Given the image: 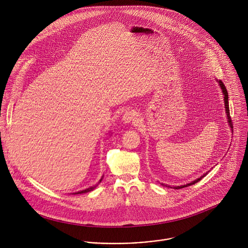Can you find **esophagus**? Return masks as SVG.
Returning <instances> with one entry per match:
<instances>
[{
	"mask_svg": "<svg viewBox=\"0 0 248 248\" xmlns=\"http://www.w3.org/2000/svg\"><path fill=\"white\" fill-rule=\"evenodd\" d=\"M136 120V115L132 111H127L123 116L124 124H130L131 122Z\"/></svg>",
	"mask_w": 248,
	"mask_h": 248,
	"instance_id": "34e87169",
	"label": "esophagus"
}]
</instances>
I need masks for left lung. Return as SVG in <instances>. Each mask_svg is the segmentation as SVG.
I'll use <instances>...</instances> for the list:
<instances>
[{
	"instance_id": "8db88e82",
	"label": "left lung",
	"mask_w": 248,
	"mask_h": 248,
	"mask_svg": "<svg viewBox=\"0 0 248 248\" xmlns=\"http://www.w3.org/2000/svg\"><path fill=\"white\" fill-rule=\"evenodd\" d=\"M217 82L219 83V85H220V89H221V92H222V95H223V101H224V108H225V113H226V117H227V123H228V124H229V126H230V128H231V130H232V128H233V124H232V122H231V118H230V114H229V105H228V93H227V90H226V87H225V85L223 84V83L220 81V80H217ZM232 132H233V130H232ZM208 172H205L204 174H202L200 178H197L196 180H194L192 181L191 183H189V184H186V185H184V186H173V188H175V189H181V188H184V187H186V186H192L194 184H196V183H198L199 181H201L206 174H207ZM164 186V185H163ZM165 186H168V187H171V186H166L165 185ZM172 188V187H171Z\"/></svg>"
}]
</instances>
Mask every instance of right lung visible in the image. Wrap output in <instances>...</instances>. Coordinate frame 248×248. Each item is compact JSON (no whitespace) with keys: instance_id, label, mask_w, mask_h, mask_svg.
I'll list each match as a JSON object with an SVG mask.
<instances>
[{"instance_id":"1","label":"right lung","mask_w":248,"mask_h":248,"mask_svg":"<svg viewBox=\"0 0 248 248\" xmlns=\"http://www.w3.org/2000/svg\"><path fill=\"white\" fill-rule=\"evenodd\" d=\"M103 178H104V175H103V177L101 178V180L99 181V183H98V184H97L96 186H90V187H88V188H86V189H83V190H81V191H77V192L71 193V194H74V195L76 194V195H77V194H83V193H86L89 192V191H92V190H93V189H94V188H95V187H96V186H98V185H99V184H100V183L102 182Z\"/></svg>"}]
</instances>
